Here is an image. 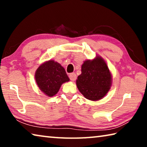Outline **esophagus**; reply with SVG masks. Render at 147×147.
Wrapping results in <instances>:
<instances>
[{
  "mask_svg": "<svg viewBox=\"0 0 147 147\" xmlns=\"http://www.w3.org/2000/svg\"><path fill=\"white\" fill-rule=\"evenodd\" d=\"M69 77L71 81H74L76 79V74L74 73H72L71 74H69Z\"/></svg>",
  "mask_w": 147,
  "mask_h": 147,
  "instance_id": "34e87169",
  "label": "esophagus"
}]
</instances>
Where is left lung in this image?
I'll use <instances>...</instances> for the list:
<instances>
[{
	"instance_id": "obj_1",
	"label": "left lung",
	"mask_w": 147,
	"mask_h": 147,
	"mask_svg": "<svg viewBox=\"0 0 147 147\" xmlns=\"http://www.w3.org/2000/svg\"><path fill=\"white\" fill-rule=\"evenodd\" d=\"M82 74L76 86L84 97L91 100L101 99L110 89L111 75L106 62L100 57L86 61L82 65Z\"/></svg>"
}]
</instances>
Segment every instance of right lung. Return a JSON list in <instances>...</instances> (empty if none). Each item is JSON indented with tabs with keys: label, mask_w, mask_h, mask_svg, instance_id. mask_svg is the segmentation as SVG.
Here are the masks:
<instances>
[{
	"label": "right lung",
	"mask_w": 147,
	"mask_h": 147,
	"mask_svg": "<svg viewBox=\"0 0 147 147\" xmlns=\"http://www.w3.org/2000/svg\"><path fill=\"white\" fill-rule=\"evenodd\" d=\"M35 78L39 89L49 96L56 94L61 84L69 81L64 68L53 60L41 65L37 69Z\"/></svg>",
	"instance_id": "obj_1"
}]
</instances>
